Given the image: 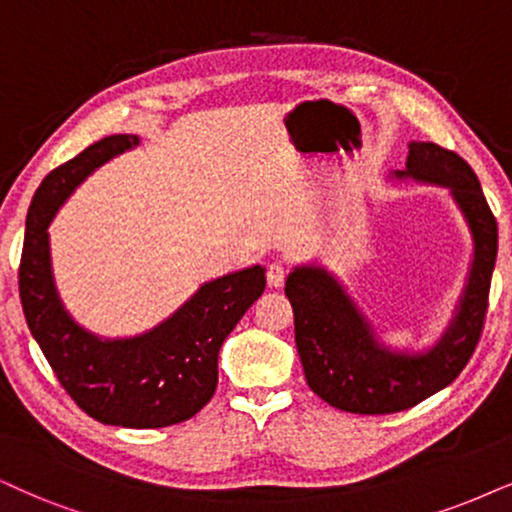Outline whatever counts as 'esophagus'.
Listing matches in <instances>:
<instances>
[{"instance_id":"obj_1","label":"esophagus","mask_w":512,"mask_h":512,"mask_svg":"<svg viewBox=\"0 0 512 512\" xmlns=\"http://www.w3.org/2000/svg\"><path fill=\"white\" fill-rule=\"evenodd\" d=\"M286 276H288V269L283 262H271L269 269H267V283L271 288H283V283H286Z\"/></svg>"}]
</instances>
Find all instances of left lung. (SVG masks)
<instances>
[{
	"instance_id": "8db88e82",
	"label": "left lung",
	"mask_w": 512,
	"mask_h": 512,
	"mask_svg": "<svg viewBox=\"0 0 512 512\" xmlns=\"http://www.w3.org/2000/svg\"><path fill=\"white\" fill-rule=\"evenodd\" d=\"M394 177L446 186L475 245L456 314L435 347L416 354L385 347L338 278L323 267H295L286 281L307 385L335 409L364 416L411 409L461 375L480 342L498 252L496 217L461 155L432 141H411L406 170Z\"/></svg>"
}]
</instances>
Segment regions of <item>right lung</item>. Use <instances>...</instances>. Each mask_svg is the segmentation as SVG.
I'll list each match as a JSON object with an SVG mask.
<instances>
[{
	"mask_svg": "<svg viewBox=\"0 0 512 512\" xmlns=\"http://www.w3.org/2000/svg\"><path fill=\"white\" fill-rule=\"evenodd\" d=\"M137 144L134 134H113L44 177L25 219L18 290L32 338L75 404L103 425L151 430L189 420L212 399L219 347L264 293L267 278L255 264L205 283L137 338L106 340L70 319L54 286L47 229L75 186Z\"/></svg>",
	"mask_w": 512,
	"mask_h": 512,
	"instance_id": "add662e5",
	"label": "right lung"
}]
</instances>
